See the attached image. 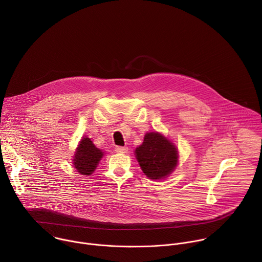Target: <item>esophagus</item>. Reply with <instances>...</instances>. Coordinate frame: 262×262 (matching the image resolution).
I'll use <instances>...</instances> for the list:
<instances>
[{
    "label": "esophagus",
    "mask_w": 262,
    "mask_h": 262,
    "mask_svg": "<svg viewBox=\"0 0 262 262\" xmlns=\"http://www.w3.org/2000/svg\"><path fill=\"white\" fill-rule=\"evenodd\" d=\"M116 152L118 154H126L128 151V148L127 147H121V146H118L115 148Z\"/></svg>",
    "instance_id": "1"
}]
</instances>
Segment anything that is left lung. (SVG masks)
I'll return each instance as SVG.
<instances>
[{
    "mask_svg": "<svg viewBox=\"0 0 262 262\" xmlns=\"http://www.w3.org/2000/svg\"><path fill=\"white\" fill-rule=\"evenodd\" d=\"M135 156L145 175L155 180L169 176L177 166L178 151L175 145L160 133H147Z\"/></svg>",
    "mask_w": 262,
    "mask_h": 262,
    "instance_id": "1",
    "label": "left lung"
}]
</instances>
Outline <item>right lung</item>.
I'll return each instance as SVG.
<instances>
[{"label":"right lung","mask_w":262,"mask_h":262,"mask_svg":"<svg viewBox=\"0 0 262 262\" xmlns=\"http://www.w3.org/2000/svg\"><path fill=\"white\" fill-rule=\"evenodd\" d=\"M102 157L103 152L93 144L91 139L84 137L78 145L72 161L80 174L89 176L94 172Z\"/></svg>","instance_id":"1"}]
</instances>
